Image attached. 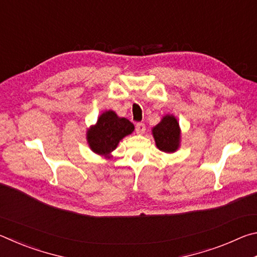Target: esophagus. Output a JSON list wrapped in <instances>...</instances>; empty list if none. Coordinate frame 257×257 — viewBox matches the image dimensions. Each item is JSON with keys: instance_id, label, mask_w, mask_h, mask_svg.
I'll return each instance as SVG.
<instances>
[{"instance_id": "1", "label": "esophagus", "mask_w": 257, "mask_h": 257, "mask_svg": "<svg viewBox=\"0 0 257 257\" xmlns=\"http://www.w3.org/2000/svg\"><path fill=\"white\" fill-rule=\"evenodd\" d=\"M145 129H146V127H145L144 123L138 122V123L136 124V132H137V134H139V135L144 134V133H145Z\"/></svg>"}]
</instances>
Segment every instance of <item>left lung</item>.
<instances>
[{
  "label": "left lung",
  "instance_id": "left-lung-1",
  "mask_svg": "<svg viewBox=\"0 0 257 257\" xmlns=\"http://www.w3.org/2000/svg\"><path fill=\"white\" fill-rule=\"evenodd\" d=\"M158 149L165 153H173L180 145L179 122L173 115L167 114L152 130Z\"/></svg>",
  "mask_w": 257,
  "mask_h": 257
}]
</instances>
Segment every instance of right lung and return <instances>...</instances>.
I'll return each instance as SVG.
<instances>
[{
    "label": "right lung",
    "mask_w": 257,
    "mask_h": 257,
    "mask_svg": "<svg viewBox=\"0 0 257 257\" xmlns=\"http://www.w3.org/2000/svg\"><path fill=\"white\" fill-rule=\"evenodd\" d=\"M134 124L128 119L120 118L111 110L103 112L97 122L87 130V142L94 153L110 158L123 137L134 132Z\"/></svg>",
    "instance_id": "add662e5"
}]
</instances>
